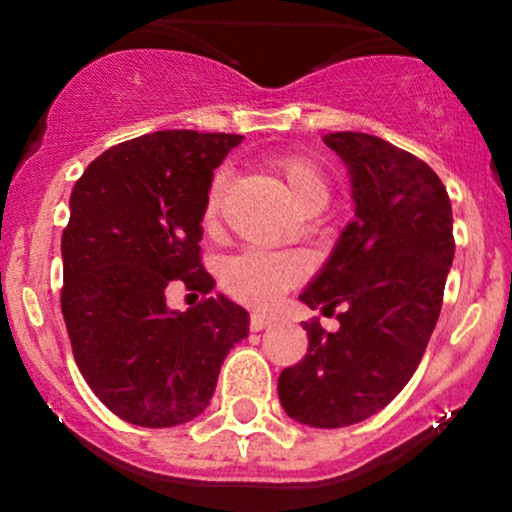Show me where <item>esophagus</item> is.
Here are the masks:
<instances>
[{
	"instance_id": "1",
	"label": "esophagus",
	"mask_w": 512,
	"mask_h": 512,
	"mask_svg": "<svg viewBox=\"0 0 512 512\" xmlns=\"http://www.w3.org/2000/svg\"><path fill=\"white\" fill-rule=\"evenodd\" d=\"M270 324H272V317H267V314H260V312H252V317H250L252 332H262V329L270 327Z\"/></svg>"
}]
</instances>
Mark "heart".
<instances>
[{
	"instance_id": "heart-1",
	"label": "heart",
	"mask_w": 512,
	"mask_h": 512,
	"mask_svg": "<svg viewBox=\"0 0 512 512\" xmlns=\"http://www.w3.org/2000/svg\"><path fill=\"white\" fill-rule=\"evenodd\" d=\"M272 170L285 183L289 198L299 210H322L329 198V185L322 170L304 156H277L272 160ZM227 188V175L218 173L210 183L208 198H205L203 223L215 227L223 208V195ZM309 260L302 252L282 250H245L230 257L220 272V282L230 297L252 307H270L277 302L282 292L307 277Z\"/></svg>"
}]
</instances>
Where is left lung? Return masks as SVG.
Segmentation results:
<instances>
[{"label":"left lung","mask_w":512,"mask_h":512,"mask_svg":"<svg viewBox=\"0 0 512 512\" xmlns=\"http://www.w3.org/2000/svg\"><path fill=\"white\" fill-rule=\"evenodd\" d=\"M324 143L352 180L354 220L299 294L337 314V332L304 322L309 349L277 381L289 418L342 428L384 409L409 384L438 322L451 270L453 213L446 185L423 160L369 133Z\"/></svg>","instance_id":"obj_1"}]
</instances>
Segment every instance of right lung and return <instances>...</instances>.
Listing matches in <instances>:
<instances>
[{"label": "right lung", "mask_w": 512, "mask_h": 512, "mask_svg": "<svg viewBox=\"0 0 512 512\" xmlns=\"http://www.w3.org/2000/svg\"><path fill=\"white\" fill-rule=\"evenodd\" d=\"M235 133L158 131L108 148L71 190L61 312L86 384L123 421L170 428L205 411L220 366L250 332L225 294L178 312L165 294H210L200 262L213 170Z\"/></svg>", "instance_id": "right-lung-1"}]
</instances>
